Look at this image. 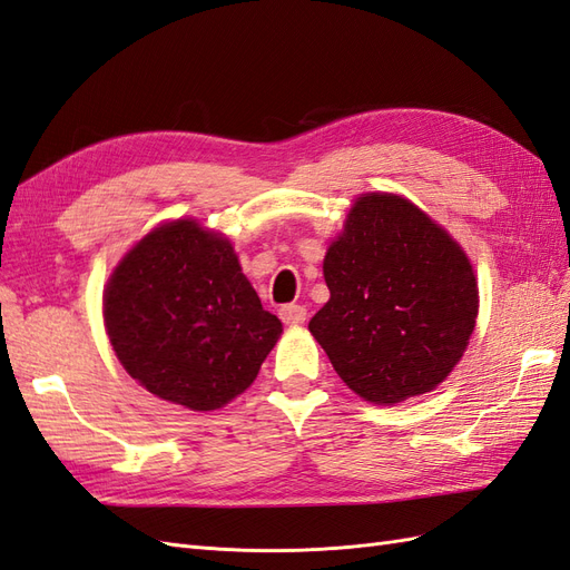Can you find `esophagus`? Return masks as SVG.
Here are the masks:
<instances>
[{
	"instance_id": "esophagus-1",
	"label": "esophagus",
	"mask_w": 570,
	"mask_h": 570,
	"mask_svg": "<svg viewBox=\"0 0 570 570\" xmlns=\"http://www.w3.org/2000/svg\"><path fill=\"white\" fill-rule=\"evenodd\" d=\"M281 321L285 326H302L306 321V309L299 304H285L281 306Z\"/></svg>"
}]
</instances>
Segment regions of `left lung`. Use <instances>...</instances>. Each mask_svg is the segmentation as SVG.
<instances>
[{
  "instance_id": "1",
  "label": "left lung",
  "mask_w": 570,
  "mask_h": 570,
  "mask_svg": "<svg viewBox=\"0 0 570 570\" xmlns=\"http://www.w3.org/2000/svg\"><path fill=\"white\" fill-rule=\"evenodd\" d=\"M309 321L345 386L374 405L434 391L463 357L480 292L463 247L395 194H362L323 258Z\"/></svg>"
}]
</instances>
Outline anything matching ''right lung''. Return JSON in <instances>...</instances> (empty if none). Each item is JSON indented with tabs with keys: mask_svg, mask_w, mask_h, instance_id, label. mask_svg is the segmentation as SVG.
<instances>
[{
	"mask_svg": "<svg viewBox=\"0 0 570 570\" xmlns=\"http://www.w3.org/2000/svg\"><path fill=\"white\" fill-rule=\"evenodd\" d=\"M102 316L127 374L196 412L247 391L283 333L229 239L191 218L134 244L107 281Z\"/></svg>",
	"mask_w": 570,
	"mask_h": 570,
	"instance_id": "right-lung-1",
	"label": "right lung"
}]
</instances>
